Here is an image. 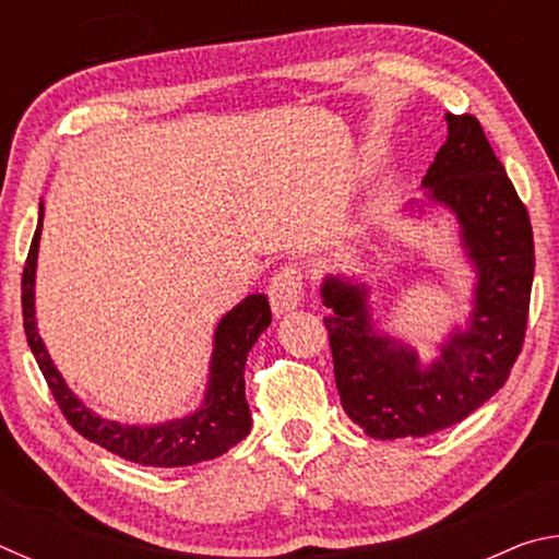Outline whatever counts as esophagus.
Wrapping results in <instances>:
<instances>
[{
  "mask_svg": "<svg viewBox=\"0 0 559 559\" xmlns=\"http://www.w3.org/2000/svg\"><path fill=\"white\" fill-rule=\"evenodd\" d=\"M302 298V276L296 266H283L276 276L271 278L269 300L273 316L281 318L296 310Z\"/></svg>",
  "mask_w": 559,
  "mask_h": 559,
  "instance_id": "1",
  "label": "esophagus"
}]
</instances>
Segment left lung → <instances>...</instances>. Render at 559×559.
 <instances>
[{
	"mask_svg": "<svg viewBox=\"0 0 559 559\" xmlns=\"http://www.w3.org/2000/svg\"><path fill=\"white\" fill-rule=\"evenodd\" d=\"M447 143L421 179V216L443 206L459 222L473 283L466 328H453L431 362L377 325L367 283L328 273L320 286L335 384L345 414L372 439L427 437L466 419L506 384L520 355L535 273L525 204L473 116L447 112Z\"/></svg>",
	"mask_w": 559,
	"mask_h": 559,
	"instance_id": "8db88e82",
	"label": "left lung"
}]
</instances>
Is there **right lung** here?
<instances>
[{"label":"right lung","instance_id":"right-lung-1","mask_svg":"<svg viewBox=\"0 0 559 559\" xmlns=\"http://www.w3.org/2000/svg\"><path fill=\"white\" fill-rule=\"evenodd\" d=\"M44 226V202H39V224L26 257L22 276V313L26 343L39 362L44 380L49 382L56 404L61 406L71 427L116 456L155 468H179L212 461L236 447L251 429V412L243 392L246 355L259 335L271 325V306L263 293H251L234 306L214 330V349L210 362L204 400L192 414L159 424H126L106 419L83 404L71 392L36 328V259Z\"/></svg>","mask_w":559,"mask_h":559}]
</instances>
